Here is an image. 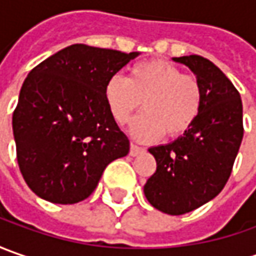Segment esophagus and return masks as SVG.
<instances>
[{
	"label": "esophagus",
	"mask_w": 256,
	"mask_h": 256,
	"mask_svg": "<svg viewBox=\"0 0 256 256\" xmlns=\"http://www.w3.org/2000/svg\"><path fill=\"white\" fill-rule=\"evenodd\" d=\"M141 152H144L142 146H138L135 144H131V146H130V155L131 156H136V155H140Z\"/></svg>",
	"instance_id": "34e87169"
}]
</instances>
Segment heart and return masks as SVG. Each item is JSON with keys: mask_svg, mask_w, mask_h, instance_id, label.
Here are the masks:
<instances>
[{"mask_svg": "<svg viewBox=\"0 0 256 256\" xmlns=\"http://www.w3.org/2000/svg\"><path fill=\"white\" fill-rule=\"evenodd\" d=\"M112 118L125 124L142 105L130 126L134 138L152 142L164 134L178 138L196 122L204 104L200 80L166 61H144L131 66L128 78L112 75L104 88Z\"/></svg>", "mask_w": 256, "mask_h": 256, "instance_id": "b5f03b06", "label": "heart"}]
</instances>
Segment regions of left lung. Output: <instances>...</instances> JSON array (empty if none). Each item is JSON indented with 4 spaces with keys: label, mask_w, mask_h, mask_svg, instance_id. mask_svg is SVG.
<instances>
[{
    "label": "left lung",
    "mask_w": 256,
    "mask_h": 256,
    "mask_svg": "<svg viewBox=\"0 0 256 256\" xmlns=\"http://www.w3.org/2000/svg\"><path fill=\"white\" fill-rule=\"evenodd\" d=\"M200 80L204 104L196 122L182 136L148 151L156 171L144 185L148 202L168 215L191 212L214 200L230 180L244 136L238 90L210 60L174 58Z\"/></svg>",
    "instance_id": "8db88e82"
}]
</instances>
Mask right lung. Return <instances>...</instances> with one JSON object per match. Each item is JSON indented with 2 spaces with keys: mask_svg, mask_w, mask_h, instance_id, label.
<instances>
[{
  "mask_svg": "<svg viewBox=\"0 0 256 256\" xmlns=\"http://www.w3.org/2000/svg\"><path fill=\"white\" fill-rule=\"evenodd\" d=\"M136 55L74 44L25 78L12 131L20 171L40 198L64 205L84 201L106 165L130 152L104 88Z\"/></svg>",
  "mask_w": 256,
  "mask_h": 256,
  "instance_id": "right-lung-1",
  "label": "right lung"
}]
</instances>
